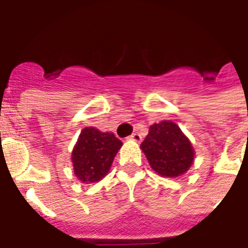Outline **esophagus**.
I'll return each instance as SVG.
<instances>
[{
    "instance_id": "34e87169",
    "label": "esophagus",
    "mask_w": 248,
    "mask_h": 248,
    "mask_svg": "<svg viewBox=\"0 0 248 248\" xmlns=\"http://www.w3.org/2000/svg\"><path fill=\"white\" fill-rule=\"evenodd\" d=\"M129 140H135V142H140L142 140V135L140 133H134V134H131L129 137Z\"/></svg>"
}]
</instances>
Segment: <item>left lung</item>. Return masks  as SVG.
I'll return each instance as SVG.
<instances>
[{"label": "left lung", "mask_w": 248, "mask_h": 248, "mask_svg": "<svg viewBox=\"0 0 248 248\" xmlns=\"http://www.w3.org/2000/svg\"><path fill=\"white\" fill-rule=\"evenodd\" d=\"M140 149L151 169L162 177H179L190 169L194 161L190 140L171 121L150 126Z\"/></svg>", "instance_id": "obj_1"}]
</instances>
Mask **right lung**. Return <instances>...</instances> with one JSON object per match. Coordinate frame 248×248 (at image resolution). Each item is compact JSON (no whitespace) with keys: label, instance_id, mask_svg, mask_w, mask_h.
<instances>
[{"label":"right lung","instance_id":"1","mask_svg":"<svg viewBox=\"0 0 248 248\" xmlns=\"http://www.w3.org/2000/svg\"><path fill=\"white\" fill-rule=\"evenodd\" d=\"M121 146L122 142L113 133L83 129L71 154L74 174L82 182H98L108 172Z\"/></svg>","mask_w":248,"mask_h":248}]
</instances>
